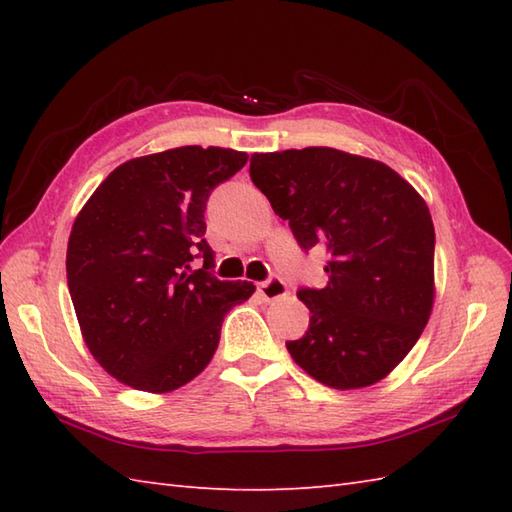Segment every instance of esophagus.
Returning <instances> with one entry per match:
<instances>
[{
	"label": "esophagus",
	"mask_w": 512,
	"mask_h": 512,
	"mask_svg": "<svg viewBox=\"0 0 512 512\" xmlns=\"http://www.w3.org/2000/svg\"><path fill=\"white\" fill-rule=\"evenodd\" d=\"M257 292H259V297H262L264 301H275V299L286 297L288 286L284 284V279L270 277L268 281H262V284L257 286Z\"/></svg>",
	"instance_id": "1"
}]
</instances>
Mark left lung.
Returning <instances> with one entry per match:
<instances>
[{
    "mask_svg": "<svg viewBox=\"0 0 512 512\" xmlns=\"http://www.w3.org/2000/svg\"><path fill=\"white\" fill-rule=\"evenodd\" d=\"M250 180L306 250L328 253V284L301 288L308 332L286 347L334 389L383 380L424 330L433 308L429 206L394 169L332 147L253 154Z\"/></svg>",
    "mask_w": 512,
    "mask_h": 512,
    "instance_id": "obj_1",
    "label": "left lung"
}]
</instances>
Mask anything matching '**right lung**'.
<instances>
[{
    "label": "right lung",
    "mask_w": 512,
    "mask_h": 512,
    "mask_svg": "<svg viewBox=\"0 0 512 512\" xmlns=\"http://www.w3.org/2000/svg\"><path fill=\"white\" fill-rule=\"evenodd\" d=\"M246 160L200 145L127 160L76 215L70 297L85 345L121 383L151 394L187 385L211 363L226 312L255 292L250 281L213 275L204 239L211 191Z\"/></svg>",
    "instance_id": "obj_1"
}]
</instances>
